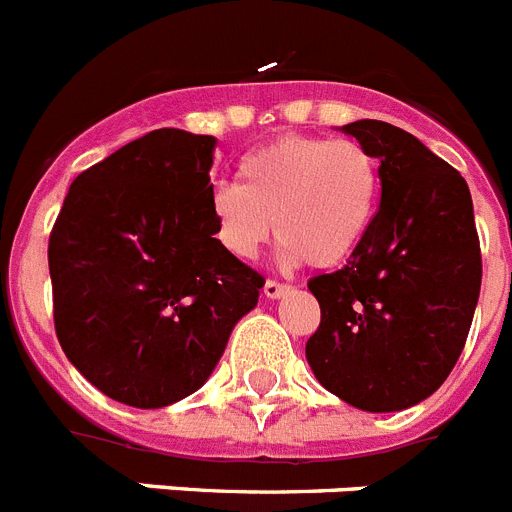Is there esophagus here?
<instances>
[{
    "instance_id": "1",
    "label": "esophagus",
    "mask_w": 512,
    "mask_h": 512,
    "mask_svg": "<svg viewBox=\"0 0 512 512\" xmlns=\"http://www.w3.org/2000/svg\"><path fill=\"white\" fill-rule=\"evenodd\" d=\"M264 295L269 297V300H279V297L289 295V287L287 284H279L274 282V279H269V282L264 284Z\"/></svg>"
}]
</instances>
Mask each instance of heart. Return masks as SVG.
<instances>
[{
  "label": "heart",
  "mask_w": 512,
  "mask_h": 512,
  "mask_svg": "<svg viewBox=\"0 0 512 512\" xmlns=\"http://www.w3.org/2000/svg\"><path fill=\"white\" fill-rule=\"evenodd\" d=\"M382 171L356 140L287 135L248 153L241 184L212 192L217 238L238 259H253L274 235L284 264L330 269L354 256L377 217Z\"/></svg>",
  "instance_id": "heart-1"
}]
</instances>
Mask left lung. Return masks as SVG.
<instances>
[{"mask_svg": "<svg viewBox=\"0 0 512 512\" xmlns=\"http://www.w3.org/2000/svg\"><path fill=\"white\" fill-rule=\"evenodd\" d=\"M379 158L382 202L354 256L307 282L320 328L305 346L325 390L366 413L408 410L446 382L482 284L464 176L382 120L343 125Z\"/></svg>", "mask_w": 512, "mask_h": 512, "instance_id": "obj_1", "label": "left lung"}]
</instances>
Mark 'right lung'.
<instances>
[{
  "instance_id": "right-lung-1",
  "label": "right lung",
  "mask_w": 512,
  "mask_h": 512,
  "mask_svg": "<svg viewBox=\"0 0 512 512\" xmlns=\"http://www.w3.org/2000/svg\"><path fill=\"white\" fill-rule=\"evenodd\" d=\"M212 135L161 128L81 171L48 243L63 354L112 400L174 405L210 379L264 277L217 241Z\"/></svg>"
}]
</instances>
